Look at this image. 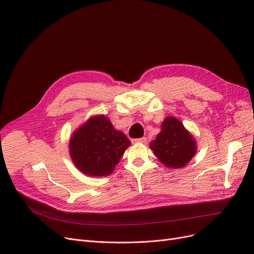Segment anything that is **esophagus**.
<instances>
[{
  "label": "esophagus",
  "instance_id": "obj_1",
  "mask_svg": "<svg viewBox=\"0 0 254 254\" xmlns=\"http://www.w3.org/2000/svg\"><path fill=\"white\" fill-rule=\"evenodd\" d=\"M131 142L133 144H135V143H145L146 142V137L143 136V137H140V139H132Z\"/></svg>",
  "mask_w": 254,
  "mask_h": 254
}]
</instances>
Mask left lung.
Returning a JSON list of instances; mask_svg holds the SVG:
<instances>
[{"mask_svg":"<svg viewBox=\"0 0 254 254\" xmlns=\"http://www.w3.org/2000/svg\"><path fill=\"white\" fill-rule=\"evenodd\" d=\"M149 147L161 163L173 168L186 166L195 156L197 148L193 135L179 120L173 117L163 121L160 133Z\"/></svg>","mask_w":254,"mask_h":254,"instance_id":"1","label":"left lung"}]
</instances>
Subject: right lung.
<instances>
[{
    "label": "right lung",
    "mask_w": 254,
    "mask_h": 254,
    "mask_svg": "<svg viewBox=\"0 0 254 254\" xmlns=\"http://www.w3.org/2000/svg\"><path fill=\"white\" fill-rule=\"evenodd\" d=\"M127 136L115 130L105 115L92 117L73 133L70 156L78 170L88 176H108L130 146Z\"/></svg>",
    "instance_id": "1"
}]
</instances>
